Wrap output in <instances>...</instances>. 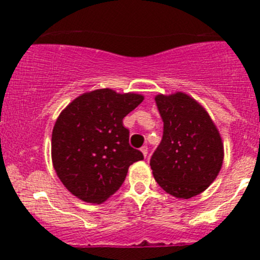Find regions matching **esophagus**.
Masks as SVG:
<instances>
[{
  "label": "esophagus",
  "mask_w": 260,
  "mask_h": 260,
  "mask_svg": "<svg viewBox=\"0 0 260 260\" xmlns=\"http://www.w3.org/2000/svg\"><path fill=\"white\" fill-rule=\"evenodd\" d=\"M140 151H142L143 155H144V157L148 156V147H147V145H144V147L140 148Z\"/></svg>",
  "instance_id": "34e87169"
}]
</instances>
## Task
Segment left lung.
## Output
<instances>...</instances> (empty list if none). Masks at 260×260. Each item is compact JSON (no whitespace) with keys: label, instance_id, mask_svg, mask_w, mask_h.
<instances>
[{"label":"left lung","instance_id":"left-lung-1","mask_svg":"<svg viewBox=\"0 0 260 260\" xmlns=\"http://www.w3.org/2000/svg\"><path fill=\"white\" fill-rule=\"evenodd\" d=\"M164 136L150 159L155 181L175 198L189 199L215 181L223 161V143L207 110L182 91L157 94Z\"/></svg>","mask_w":260,"mask_h":260}]
</instances>
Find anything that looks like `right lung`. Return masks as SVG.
<instances>
[{
	"label": "right lung",
	"mask_w": 260,
	"mask_h": 260,
	"mask_svg": "<svg viewBox=\"0 0 260 260\" xmlns=\"http://www.w3.org/2000/svg\"><path fill=\"white\" fill-rule=\"evenodd\" d=\"M144 96L110 88L84 92L59 113L52 129L51 157L63 186L79 198L101 204L117 192L128 168L143 154L128 143L123 118Z\"/></svg>",
	"instance_id": "1"
}]
</instances>
